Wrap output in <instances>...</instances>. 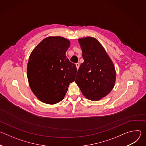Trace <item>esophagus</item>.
Here are the masks:
<instances>
[{
    "label": "esophagus",
    "mask_w": 146,
    "mask_h": 146,
    "mask_svg": "<svg viewBox=\"0 0 146 146\" xmlns=\"http://www.w3.org/2000/svg\"><path fill=\"white\" fill-rule=\"evenodd\" d=\"M76 68H77V70H78V68H79V67H80V64H79L78 63H77V64H76Z\"/></svg>",
    "instance_id": "1"
}]
</instances>
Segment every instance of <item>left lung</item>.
Wrapping results in <instances>:
<instances>
[{
  "mask_svg": "<svg viewBox=\"0 0 146 146\" xmlns=\"http://www.w3.org/2000/svg\"><path fill=\"white\" fill-rule=\"evenodd\" d=\"M84 62L78 69L75 82L82 95L99 100L113 90L116 72L112 60L99 41L94 37L78 39Z\"/></svg>",
  "mask_w": 146,
  "mask_h": 146,
  "instance_id": "8db88e82",
  "label": "left lung"
}]
</instances>
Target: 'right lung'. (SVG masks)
I'll use <instances>...</instances> for the list:
<instances>
[{"mask_svg":"<svg viewBox=\"0 0 146 146\" xmlns=\"http://www.w3.org/2000/svg\"><path fill=\"white\" fill-rule=\"evenodd\" d=\"M70 44L63 37L50 36L31 52L27 77L31 90L41 102L50 105L59 102L74 81L76 66L66 56Z\"/></svg>","mask_w":146,"mask_h":146,"instance_id":"obj_1","label":"right lung"}]
</instances>
